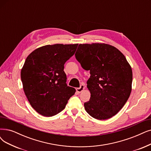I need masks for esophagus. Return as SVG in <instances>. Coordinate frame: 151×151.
Here are the masks:
<instances>
[{"label":"esophagus","instance_id":"obj_1","mask_svg":"<svg viewBox=\"0 0 151 151\" xmlns=\"http://www.w3.org/2000/svg\"><path fill=\"white\" fill-rule=\"evenodd\" d=\"M84 89H85V86H84L83 85H81L80 87L76 88V91H77L78 93H81V92H82L83 91V90Z\"/></svg>","mask_w":151,"mask_h":151}]
</instances>
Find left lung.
Listing matches in <instances>:
<instances>
[{
	"mask_svg": "<svg viewBox=\"0 0 151 151\" xmlns=\"http://www.w3.org/2000/svg\"><path fill=\"white\" fill-rule=\"evenodd\" d=\"M76 58L90 73L87 87L91 95L84 103L86 111L99 120L115 115L132 89V69L123 54L105 43L80 44Z\"/></svg>",
	"mask_w": 151,
	"mask_h": 151,
	"instance_id": "left-lung-1",
	"label": "left lung"
}]
</instances>
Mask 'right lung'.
Masks as SVG:
<instances>
[{
  "instance_id": "right-lung-1",
  "label": "right lung",
  "mask_w": 151,
  "mask_h": 151,
  "mask_svg": "<svg viewBox=\"0 0 151 151\" xmlns=\"http://www.w3.org/2000/svg\"><path fill=\"white\" fill-rule=\"evenodd\" d=\"M78 44L41 46L27 58L21 70L24 92L33 109L44 116L63 111L76 89L68 86L64 64Z\"/></svg>"
}]
</instances>
